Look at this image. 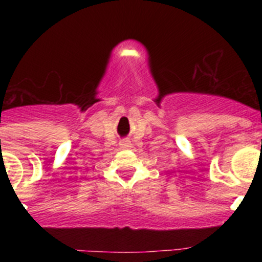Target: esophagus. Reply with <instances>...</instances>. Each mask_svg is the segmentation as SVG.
Listing matches in <instances>:
<instances>
[{"mask_svg":"<svg viewBox=\"0 0 262 262\" xmlns=\"http://www.w3.org/2000/svg\"><path fill=\"white\" fill-rule=\"evenodd\" d=\"M132 146V143L129 140H122L121 141V148L122 149H129Z\"/></svg>","mask_w":262,"mask_h":262,"instance_id":"34e87169","label":"esophagus"}]
</instances>
